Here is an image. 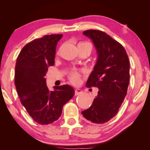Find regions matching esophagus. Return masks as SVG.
<instances>
[{
    "instance_id": "obj_1",
    "label": "esophagus",
    "mask_w": 150,
    "mask_h": 150,
    "mask_svg": "<svg viewBox=\"0 0 150 150\" xmlns=\"http://www.w3.org/2000/svg\"><path fill=\"white\" fill-rule=\"evenodd\" d=\"M81 93H82V91H81V89H79V88H77V89L75 90V95H79V94H81Z\"/></svg>"
}]
</instances>
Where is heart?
Wrapping results in <instances>:
<instances>
[{
    "label": "heart",
    "instance_id": "b5f03b06",
    "mask_svg": "<svg viewBox=\"0 0 150 150\" xmlns=\"http://www.w3.org/2000/svg\"><path fill=\"white\" fill-rule=\"evenodd\" d=\"M88 44L87 42H81L78 44V45H79L81 44ZM68 78H69V80L71 83L73 85H77L80 81V79H81V74L77 71H71L69 74V76H68Z\"/></svg>",
    "mask_w": 150,
    "mask_h": 150
}]
</instances>
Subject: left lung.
I'll return each mask as SVG.
<instances>
[{"label": "left lung", "mask_w": 150, "mask_h": 150, "mask_svg": "<svg viewBox=\"0 0 150 150\" xmlns=\"http://www.w3.org/2000/svg\"><path fill=\"white\" fill-rule=\"evenodd\" d=\"M83 34L92 40L98 55L86 87H97L98 92L91 107L81 114L93 123L103 124L118 113L126 95L130 62L124 47L105 32L88 30Z\"/></svg>", "instance_id": "8db88e82"}]
</instances>
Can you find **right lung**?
Listing matches in <instances>:
<instances>
[{
	"instance_id": "add662e5",
	"label": "right lung",
	"mask_w": 150,
	"mask_h": 150,
	"mask_svg": "<svg viewBox=\"0 0 150 150\" xmlns=\"http://www.w3.org/2000/svg\"><path fill=\"white\" fill-rule=\"evenodd\" d=\"M62 34H51L35 39L22 48L15 66L14 83L22 105L33 120L42 125L59 118L63 105L75 91L69 85L54 87L50 91L45 76L54 65L55 50Z\"/></svg>"
}]
</instances>
